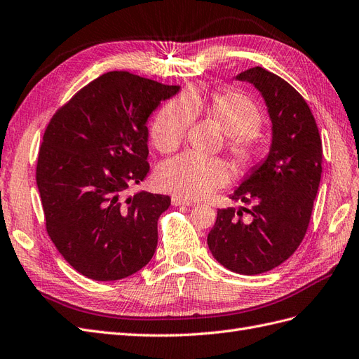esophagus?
<instances>
[{
    "label": "esophagus",
    "instance_id": "34e87169",
    "mask_svg": "<svg viewBox=\"0 0 359 359\" xmlns=\"http://www.w3.org/2000/svg\"><path fill=\"white\" fill-rule=\"evenodd\" d=\"M171 203H172V206H192V204H194L191 200L179 197V196H174L171 198Z\"/></svg>",
    "mask_w": 359,
    "mask_h": 359
}]
</instances>
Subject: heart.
<instances>
[{"label":"heart","instance_id":"heart-1","mask_svg":"<svg viewBox=\"0 0 359 359\" xmlns=\"http://www.w3.org/2000/svg\"><path fill=\"white\" fill-rule=\"evenodd\" d=\"M203 112L225 134V147L238 165L243 168L254 165L260 155L254 134L262 126V114L248 96L238 91H218L208 102H203L197 93L172 99L159 111L153 123V144L163 153L177 150L191 123ZM229 180L227 163L196 153H183L163 162L156 171L159 188L183 198L208 197L227 185Z\"/></svg>","mask_w":359,"mask_h":359}]
</instances>
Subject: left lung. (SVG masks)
Returning a JSON list of instances; mask_svg holds the SVG:
<instances>
[{
  "label": "left lung",
  "instance_id": "left-lung-1",
  "mask_svg": "<svg viewBox=\"0 0 359 359\" xmlns=\"http://www.w3.org/2000/svg\"><path fill=\"white\" fill-rule=\"evenodd\" d=\"M257 88L272 121L268 156L230 196L250 208L218 209L212 255L242 275L268 272L299 247L322 176V140L310 107L287 81L263 67L236 76Z\"/></svg>",
  "mask_w": 359,
  "mask_h": 359
}]
</instances>
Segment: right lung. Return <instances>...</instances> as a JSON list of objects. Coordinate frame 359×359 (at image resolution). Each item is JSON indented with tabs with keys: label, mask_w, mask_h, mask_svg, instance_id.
Segmentation results:
<instances>
[{
	"label": "right lung",
	"mask_w": 359,
	"mask_h": 359,
	"mask_svg": "<svg viewBox=\"0 0 359 359\" xmlns=\"http://www.w3.org/2000/svg\"><path fill=\"white\" fill-rule=\"evenodd\" d=\"M179 90L129 72H108L49 121L36 168L46 231L65 260L87 278H126L156 251L158 219L171 198L123 194L150 170V114Z\"/></svg>",
	"instance_id": "1"
}]
</instances>
